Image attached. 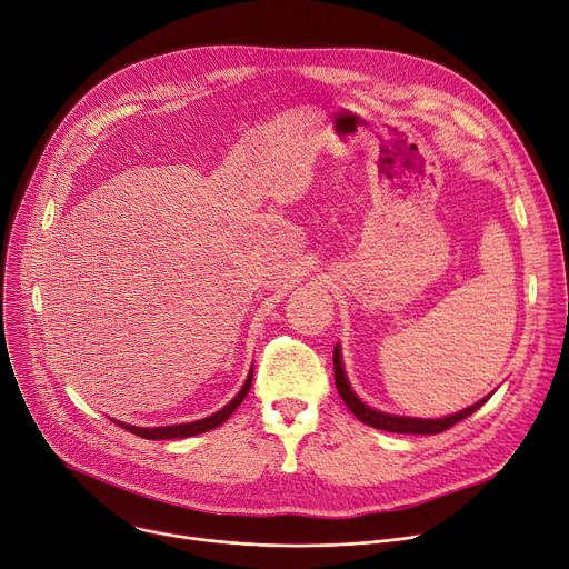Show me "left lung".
<instances>
[{"mask_svg": "<svg viewBox=\"0 0 569 569\" xmlns=\"http://www.w3.org/2000/svg\"><path fill=\"white\" fill-rule=\"evenodd\" d=\"M332 367H336V386H338V392L340 397L345 399V405L349 407V411L365 425H370L375 429H383V431H392V433H439V431H446L448 427L457 425L459 420L469 418L471 413H476L487 399L482 397L480 402H476L473 407L463 409V411H457L452 416H446V418H413V416H395V413H386V411H379V409H372L367 407L362 399L353 392L349 379H347V372H345V362H342V349L340 345H336V351H332Z\"/></svg>", "mask_w": 569, "mask_h": 569, "instance_id": "1", "label": "left lung"}]
</instances>
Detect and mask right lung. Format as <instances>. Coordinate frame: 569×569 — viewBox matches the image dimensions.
Instances as JSON below:
<instances>
[{
	"label": "right lung",
	"instance_id": "1",
	"mask_svg": "<svg viewBox=\"0 0 569 569\" xmlns=\"http://www.w3.org/2000/svg\"><path fill=\"white\" fill-rule=\"evenodd\" d=\"M252 372L254 367H250L248 372V379L243 383V388L239 390V395L231 399L229 405H224L220 411H216L213 416H207L202 420H194V422H181V425H167V427H136V425H126V422H119L114 420L119 427L128 429L130 433H136V437H142V439H149V441H167V439H188V437H197V433H204L209 429H216L220 427L233 411H237L241 407V402L246 399V395L250 392V386H252Z\"/></svg>",
	"mask_w": 569,
	"mask_h": 569
}]
</instances>
